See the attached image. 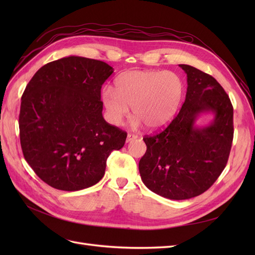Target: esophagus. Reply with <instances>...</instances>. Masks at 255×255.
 <instances>
[{
    "mask_svg": "<svg viewBox=\"0 0 255 255\" xmlns=\"http://www.w3.org/2000/svg\"><path fill=\"white\" fill-rule=\"evenodd\" d=\"M136 138H137V135H134V134H128V137H127V142H129L130 140L136 139Z\"/></svg>",
    "mask_w": 255,
    "mask_h": 255,
    "instance_id": "obj_1",
    "label": "esophagus"
}]
</instances>
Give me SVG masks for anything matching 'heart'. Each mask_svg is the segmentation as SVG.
<instances>
[{
	"label": "heart",
	"instance_id": "obj_1",
	"mask_svg": "<svg viewBox=\"0 0 255 255\" xmlns=\"http://www.w3.org/2000/svg\"><path fill=\"white\" fill-rule=\"evenodd\" d=\"M185 96V84L181 76L171 71L142 70L119 75L115 90L102 91V104L107 119L119 126L132 107L135 125L157 129L170 123L179 112Z\"/></svg>",
	"mask_w": 255,
	"mask_h": 255
}]
</instances>
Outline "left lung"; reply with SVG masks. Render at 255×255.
Instances as JSON below:
<instances>
[{
    "instance_id": "8db88e82",
    "label": "left lung",
    "mask_w": 255,
    "mask_h": 255,
    "mask_svg": "<svg viewBox=\"0 0 255 255\" xmlns=\"http://www.w3.org/2000/svg\"><path fill=\"white\" fill-rule=\"evenodd\" d=\"M186 99L173 120L160 133L144 136L146 151L139 160L143 184L171 200L203 194L226 168L233 141V106L212 75L188 65ZM212 111L210 126L194 127L197 116Z\"/></svg>"
}]
</instances>
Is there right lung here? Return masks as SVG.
<instances>
[{
	"instance_id": "obj_1",
	"label": "right lung",
	"mask_w": 255,
	"mask_h": 255,
	"mask_svg": "<svg viewBox=\"0 0 255 255\" xmlns=\"http://www.w3.org/2000/svg\"><path fill=\"white\" fill-rule=\"evenodd\" d=\"M114 69L69 56L44 65L27 84L19 115L23 155L51 187L75 191L97 184L127 132L102 115L101 88Z\"/></svg>"
}]
</instances>
